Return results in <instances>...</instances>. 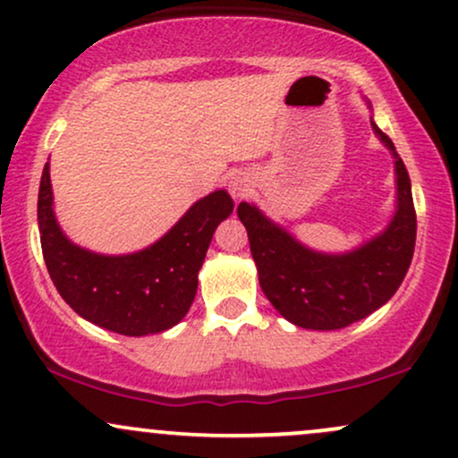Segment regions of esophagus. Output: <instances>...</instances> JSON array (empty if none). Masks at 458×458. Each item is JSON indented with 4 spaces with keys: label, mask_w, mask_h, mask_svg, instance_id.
<instances>
[{
    "label": "esophagus",
    "mask_w": 458,
    "mask_h": 458,
    "mask_svg": "<svg viewBox=\"0 0 458 458\" xmlns=\"http://www.w3.org/2000/svg\"><path fill=\"white\" fill-rule=\"evenodd\" d=\"M229 191H231V195H233L235 199L246 197V195H249V191H250L249 180H246V177H242V175L231 177V182H229Z\"/></svg>",
    "instance_id": "esophagus-1"
}]
</instances>
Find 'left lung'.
<instances>
[{"label":"left lung","mask_w":458,"mask_h":458,"mask_svg":"<svg viewBox=\"0 0 458 458\" xmlns=\"http://www.w3.org/2000/svg\"><path fill=\"white\" fill-rule=\"evenodd\" d=\"M373 111L370 102L364 98ZM375 137L394 158L396 206L390 223L356 249L315 250L255 203L242 201L238 216L249 231L259 284L274 309L306 330H341L381 309L401 287L416 246L411 182L394 143L370 117Z\"/></svg>","instance_id":"left-lung-1"}]
</instances>
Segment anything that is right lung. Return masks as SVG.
<instances>
[{"label":"right lung","mask_w":458,"mask_h":458,"mask_svg":"<svg viewBox=\"0 0 458 458\" xmlns=\"http://www.w3.org/2000/svg\"><path fill=\"white\" fill-rule=\"evenodd\" d=\"M48 163L38 191V229L47 270L74 313L123 336H148L184 319L214 231L233 212L225 188L186 209L163 238L126 255H105L72 240L53 209Z\"/></svg>","instance_id":"right-lung-1"}]
</instances>
